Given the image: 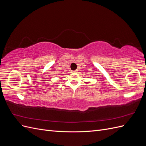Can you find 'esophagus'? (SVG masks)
<instances>
[{
  "label": "esophagus",
  "instance_id": "1",
  "mask_svg": "<svg viewBox=\"0 0 146 146\" xmlns=\"http://www.w3.org/2000/svg\"><path fill=\"white\" fill-rule=\"evenodd\" d=\"M78 71V70L77 69V70H74V71H73V72H77Z\"/></svg>",
  "mask_w": 146,
  "mask_h": 146
}]
</instances>
